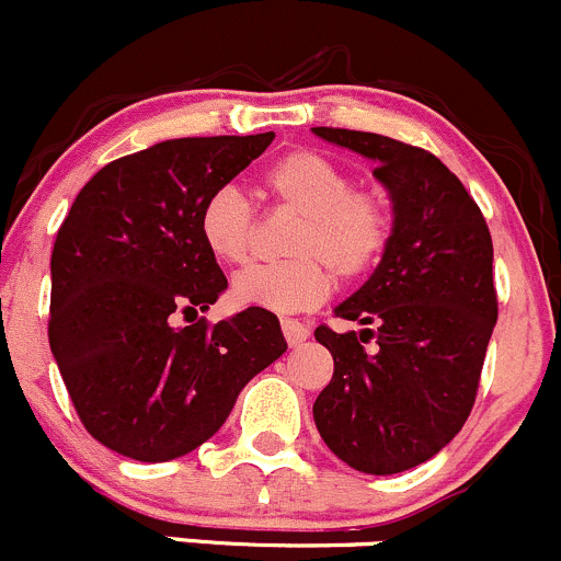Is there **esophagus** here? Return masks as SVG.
I'll list each match as a JSON object with an SVG mask.
<instances>
[{
    "mask_svg": "<svg viewBox=\"0 0 561 561\" xmlns=\"http://www.w3.org/2000/svg\"><path fill=\"white\" fill-rule=\"evenodd\" d=\"M282 333H285L290 347H301L309 339V333H312V328L301 320H293V317H282Z\"/></svg>",
    "mask_w": 561,
    "mask_h": 561,
    "instance_id": "obj_1",
    "label": "esophagus"
}]
</instances>
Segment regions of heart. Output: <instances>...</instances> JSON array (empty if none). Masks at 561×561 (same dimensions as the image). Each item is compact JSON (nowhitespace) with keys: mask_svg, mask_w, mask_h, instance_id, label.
Masks as SVG:
<instances>
[{"mask_svg":"<svg viewBox=\"0 0 561 561\" xmlns=\"http://www.w3.org/2000/svg\"><path fill=\"white\" fill-rule=\"evenodd\" d=\"M353 173L331 157L298 149L263 173L271 201L296 214L287 254L252 263L233 276L236 301L274 312H304L322 304L333 276L358 282L388 252L396 228L393 197L380 184H353ZM252 201L233 184L208 192L197 211V233L219 263H244L254 239Z\"/></svg>","mask_w":561,"mask_h":561,"instance_id":"obj_1","label":"heart"}]
</instances>
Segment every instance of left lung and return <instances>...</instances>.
I'll return each instance as SVG.
<instances>
[{
  "instance_id": "1",
  "label": "left lung",
  "mask_w": 561,
  "mask_h": 561,
  "mask_svg": "<svg viewBox=\"0 0 561 561\" xmlns=\"http://www.w3.org/2000/svg\"><path fill=\"white\" fill-rule=\"evenodd\" d=\"M314 133L375 160L396 208L380 265L336 307L364 331H314L333 355L317 432L358 472H404L439 454L474 407L500 314L494 244L478 203L432 151L358 129Z\"/></svg>"
}]
</instances>
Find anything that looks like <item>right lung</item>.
I'll use <instances>...</instances> for the list:
<instances>
[{
    "label": "right lung",
    "instance_id": "right-lung-1",
    "mask_svg": "<svg viewBox=\"0 0 561 561\" xmlns=\"http://www.w3.org/2000/svg\"><path fill=\"white\" fill-rule=\"evenodd\" d=\"M271 140H165L107 162L78 192L50 254L48 342L83 428L105 448L135 461L190 454L287 350L268 309L197 317L228 287L197 233L203 197Z\"/></svg>",
    "mask_w": 561,
    "mask_h": 561
}]
</instances>
